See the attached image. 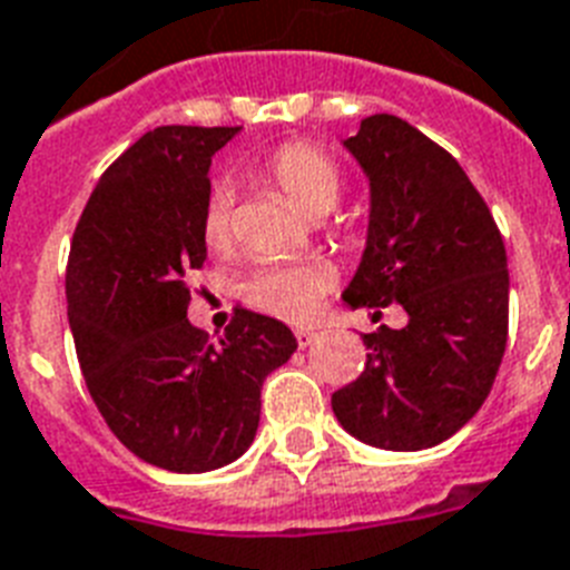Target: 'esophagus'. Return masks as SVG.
Masks as SVG:
<instances>
[{
  "label": "esophagus",
  "mask_w": 570,
  "mask_h": 570,
  "mask_svg": "<svg viewBox=\"0 0 570 570\" xmlns=\"http://www.w3.org/2000/svg\"><path fill=\"white\" fill-rule=\"evenodd\" d=\"M313 340H316V333L307 331V327H298V331H295V342H298L301 348H307V345H313Z\"/></svg>",
  "instance_id": "esophagus-1"
}]
</instances>
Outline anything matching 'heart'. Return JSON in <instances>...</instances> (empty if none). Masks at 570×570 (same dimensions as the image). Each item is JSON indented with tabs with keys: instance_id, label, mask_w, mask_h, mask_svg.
<instances>
[{
	"instance_id": "heart-1",
	"label": "heart",
	"mask_w": 570,
	"mask_h": 570,
	"mask_svg": "<svg viewBox=\"0 0 570 570\" xmlns=\"http://www.w3.org/2000/svg\"><path fill=\"white\" fill-rule=\"evenodd\" d=\"M261 178L304 216L327 213L340 196V164L313 142L293 140L277 146L261 166ZM230 189L225 184L207 193L198 228L210 252H225L230 245ZM333 284V269L322 261L263 263L248 272L239 286L245 304L284 322H307L318 309V301Z\"/></svg>"
}]
</instances>
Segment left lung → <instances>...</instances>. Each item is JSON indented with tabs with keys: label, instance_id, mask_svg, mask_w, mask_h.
<instances>
[{
	"label": "left lung",
	"instance_id": "obj_1",
	"mask_svg": "<svg viewBox=\"0 0 570 570\" xmlns=\"http://www.w3.org/2000/svg\"><path fill=\"white\" fill-rule=\"evenodd\" d=\"M345 146L372 184V219L342 298L374 309L397 301L410 325L363 333V374L331 404L365 445L421 451L492 392L510 331L507 248L469 175L419 128L374 114Z\"/></svg>",
	"mask_w": 570,
	"mask_h": 570
}]
</instances>
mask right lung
<instances>
[{"instance_id": "right-lung-1", "label": "right lung", "mask_w": 570, "mask_h": 570, "mask_svg": "<svg viewBox=\"0 0 570 570\" xmlns=\"http://www.w3.org/2000/svg\"><path fill=\"white\" fill-rule=\"evenodd\" d=\"M237 128L160 125L108 166L76 225L67 313L101 419L140 460L198 474L243 456L261 386L298 348L277 318L237 309L219 340L189 325V275L210 157Z\"/></svg>"}]
</instances>
